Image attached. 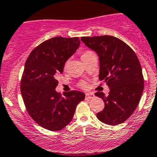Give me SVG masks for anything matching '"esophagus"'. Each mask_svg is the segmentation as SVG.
Instances as JSON below:
<instances>
[{
    "instance_id": "obj_1",
    "label": "esophagus",
    "mask_w": 157,
    "mask_h": 157,
    "mask_svg": "<svg viewBox=\"0 0 157 157\" xmlns=\"http://www.w3.org/2000/svg\"><path fill=\"white\" fill-rule=\"evenodd\" d=\"M94 98V94H90V93H87L86 94V98L87 99H91V98Z\"/></svg>"
}]
</instances>
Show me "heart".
<instances>
[{
	"mask_svg": "<svg viewBox=\"0 0 157 157\" xmlns=\"http://www.w3.org/2000/svg\"><path fill=\"white\" fill-rule=\"evenodd\" d=\"M92 54H94V52H93L92 51H90V50L83 51V52L81 53V55H80V57H81L82 60L83 59H85V58L88 57V56H90V55H92ZM67 66V62H66V63H65L64 68H66ZM81 86L82 87H86V84H85V83H82Z\"/></svg>",
	"mask_w": 157,
	"mask_h": 157,
	"instance_id": "heart-1",
	"label": "heart"
}]
</instances>
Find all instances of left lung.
Masks as SVG:
<instances>
[{"label":"left lung","instance_id":"8db88e82","mask_svg":"<svg viewBox=\"0 0 157 157\" xmlns=\"http://www.w3.org/2000/svg\"><path fill=\"white\" fill-rule=\"evenodd\" d=\"M81 40L99 56V79L110 89L108 97L101 92L95 94L105 102L97 117L109 125L120 124L133 114L143 92L144 78L138 56L124 41L113 36L82 37Z\"/></svg>","mask_w":157,"mask_h":157}]
</instances>
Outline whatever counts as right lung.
I'll use <instances>...</instances> for the list:
<instances>
[{
    "instance_id": "obj_1",
    "label": "right lung",
    "mask_w": 157,
    "mask_h": 157,
    "mask_svg": "<svg viewBox=\"0 0 157 157\" xmlns=\"http://www.w3.org/2000/svg\"><path fill=\"white\" fill-rule=\"evenodd\" d=\"M80 45L79 37H56L44 41L30 52L21 79L23 102L34 122L48 130L64 128L73 119L76 106L85 99L77 90L56 91V77Z\"/></svg>"
}]
</instances>
